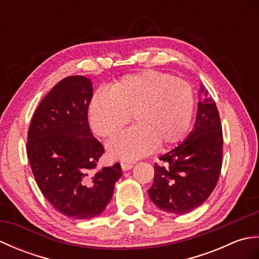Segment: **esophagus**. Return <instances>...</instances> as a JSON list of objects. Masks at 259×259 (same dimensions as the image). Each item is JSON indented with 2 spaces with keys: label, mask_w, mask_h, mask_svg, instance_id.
Returning <instances> with one entry per match:
<instances>
[{
  "label": "esophagus",
  "mask_w": 259,
  "mask_h": 259,
  "mask_svg": "<svg viewBox=\"0 0 259 259\" xmlns=\"http://www.w3.org/2000/svg\"><path fill=\"white\" fill-rule=\"evenodd\" d=\"M134 164L130 163V162H121V168H122L123 171H128V170L133 169Z\"/></svg>",
  "instance_id": "34e87169"
}]
</instances>
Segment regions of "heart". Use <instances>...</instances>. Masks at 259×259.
Here are the masks:
<instances>
[{"label": "heart", "instance_id": "obj_1", "mask_svg": "<svg viewBox=\"0 0 259 259\" xmlns=\"http://www.w3.org/2000/svg\"><path fill=\"white\" fill-rule=\"evenodd\" d=\"M191 87L174 76L147 70L114 83L111 91L99 90L89 106V121L96 134L109 137L129 122L137 124L107 142L109 155L120 160H137L184 139L194 113Z\"/></svg>", "mask_w": 259, "mask_h": 259}]
</instances>
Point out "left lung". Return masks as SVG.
I'll return each instance as SVG.
<instances>
[{"mask_svg": "<svg viewBox=\"0 0 259 259\" xmlns=\"http://www.w3.org/2000/svg\"><path fill=\"white\" fill-rule=\"evenodd\" d=\"M159 159L153 184L148 189L159 209L184 214L208 199L221 175L223 131L216 103L202 84L194 128Z\"/></svg>", "mask_w": 259, "mask_h": 259, "instance_id": "left-lung-1", "label": "left lung"}]
</instances>
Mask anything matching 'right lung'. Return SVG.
<instances>
[{"label": "right lung", "instance_id": "right-lung-1", "mask_svg": "<svg viewBox=\"0 0 259 259\" xmlns=\"http://www.w3.org/2000/svg\"><path fill=\"white\" fill-rule=\"evenodd\" d=\"M90 79L68 76L53 87L33 114L26 153L36 184L59 212L91 219L103 212L122 175L119 163L93 172L104 152L88 122Z\"/></svg>", "mask_w": 259, "mask_h": 259}]
</instances>
